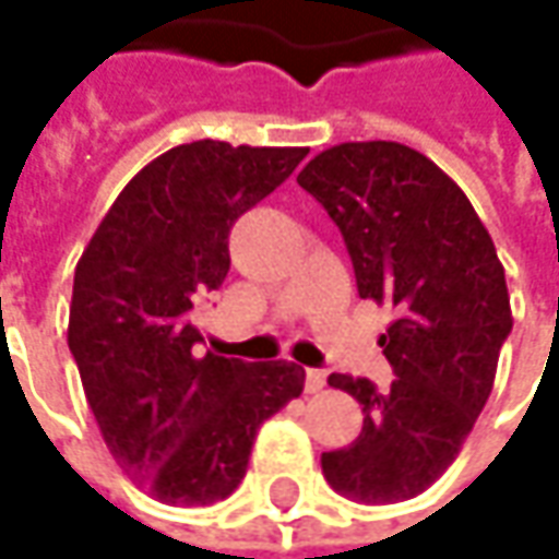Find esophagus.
I'll return each instance as SVG.
<instances>
[{
    "instance_id": "34e87169",
    "label": "esophagus",
    "mask_w": 559,
    "mask_h": 559,
    "mask_svg": "<svg viewBox=\"0 0 559 559\" xmlns=\"http://www.w3.org/2000/svg\"><path fill=\"white\" fill-rule=\"evenodd\" d=\"M326 389V373L323 370H308L305 373V392L308 395H317V392H323Z\"/></svg>"
}]
</instances>
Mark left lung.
Masks as SVG:
<instances>
[{"mask_svg": "<svg viewBox=\"0 0 559 559\" xmlns=\"http://www.w3.org/2000/svg\"><path fill=\"white\" fill-rule=\"evenodd\" d=\"M338 226L360 298L392 305L379 348L389 392L333 373L364 404V429L326 451L323 476L360 504L417 498L461 454L513 330L504 267L463 189L401 142H342L298 174Z\"/></svg>", "mask_w": 559, "mask_h": 559, "instance_id": "obj_1", "label": "left lung"}]
</instances>
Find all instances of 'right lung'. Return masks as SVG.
I'll list each match as a JSON object with an SVG mask.
<instances>
[{
  "label": "right lung",
  "instance_id": "obj_1",
  "mask_svg": "<svg viewBox=\"0 0 559 559\" xmlns=\"http://www.w3.org/2000/svg\"><path fill=\"white\" fill-rule=\"evenodd\" d=\"M308 148L177 145L123 186L74 270L68 345L98 432L142 491L204 507L236 491L261 423L305 389L289 360L199 355L195 308L229 270V229Z\"/></svg>",
  "mask_w": 559,
  "mask_h": 559
}]
</instances>
